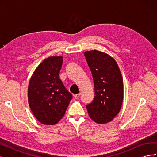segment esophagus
<instances>
[{
	"instance_id": "esophagus-1",
	"label": "esophagus",
	"mask_w": 157,
	"mask_h": 157,
	"mask_svg": "<svg viewBox=\"0 0 157 157\" xmlns=\"http://www.w3.org/2000/svg\"><path fill=\"white\" fill-rule=\"evenodd\" d=\"M80 96V94H75V95H74V98H75V99H78Z\"/></svg>"
}]
</instances>
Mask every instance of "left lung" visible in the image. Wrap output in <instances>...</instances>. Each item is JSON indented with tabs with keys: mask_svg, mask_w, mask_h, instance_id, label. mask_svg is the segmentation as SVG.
<instances>
[{
	"mask_svg": "<svg viewBox=\"0 0 157 157\" xmlns=\"http://www.w3.org/2000/svg\"><path fill=\"white\" fill-rule=\"evenodd\" d=\"M94 84L95 96L86 105L90 117L98 124L111 122L119 113L123 101V80L119 67L111 57L103 52H84Z\"/></svg>",
	"mask_w": 157,
	"mask_h": 157,
	"instance_id": "left-lung-1",
	"label": "left lung"
}]
</instances>
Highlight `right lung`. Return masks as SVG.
Here are the masks:
<instances>
[{
    "mask_svg": "<svg viewBox=\"0 0 157 157\" xmlns=\"http://www.w3.org/2000/svg\"><path fill=\"white\" fill-rule=\"evenodd\" d=\"M62 56H52L38 66L30 79L28 101L33 115L43 124L58 123L73 96L59 78Z\"/></svg>",
    "mask_w": 157,
    "mask_h": 157,
    "instance_id": "add662e5",
    "label": "right lung"
}]
</instances>
